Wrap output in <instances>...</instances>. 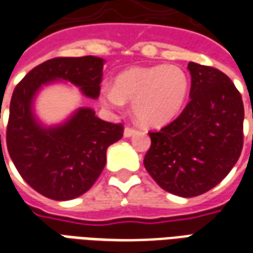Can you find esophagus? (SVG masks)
Returning <instances> with one entry per match:
<instances>
[{"mask_svg": "<svg viewBox=\"0 0 253 253\" xmlns=\"http://www.w3.org/2000/svg\"><path fill=\"white\" fill-rule=\"evenodd\" d=\"M137 128H134V127H130L127 126L126 128H125V137L128 138V137H132L134 134H137Z\"/></svg>", "mask_w": 253, "mask_h": 253, "instance_id": "1", "label": "esophagus"}]
</instances>
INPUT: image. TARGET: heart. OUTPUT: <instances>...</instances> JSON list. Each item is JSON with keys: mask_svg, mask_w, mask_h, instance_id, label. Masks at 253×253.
I'll return each mask as SVG.
<instances>
[{"mask_svg": "<svg viewBox=\"0 0 253 253\" xmlns=\"http://www.w3.org/2000/svg\"><path fill=\"white\" fill-rule=\"evenodd\" d=\"M188 92L190 78L180 66H137L119 73L114 88L101 89V101L115 110L131 101L132 114L141 125L161 127L179 115Z\"/></svg>", "mask_w": 253, "mask_h": 253, "instance_id": "1", "label": "heart"}]
</instances>
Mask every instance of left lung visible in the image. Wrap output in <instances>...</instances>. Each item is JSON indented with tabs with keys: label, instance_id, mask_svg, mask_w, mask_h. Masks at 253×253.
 I'll return each instance as SVG.
<instances>
[{
	"label": "left lung",
	"instance_id": "8db88e82",
	"mask_svg": "<svg viewBox=\"0 0 253 253\" xmlns=\"http://www.w3.org/2000/svg\"><path fill=\"white\" fill-rule=\"evenodd\" d=\"M190 103L160 131L143 165L161 188L191 198L215 187L237 163L244 104L232 80L215 67L190 62Z\"/></svg>",
	"mask_w": 253,
	"mask_h": 253
}]
</instances>
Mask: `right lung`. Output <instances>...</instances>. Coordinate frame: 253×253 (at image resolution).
<instances>
[{"label":"right lung","mask_w":253,"mask_h":253,"mask_svg":"<svg viewBox=\"0 0 253 253\" xmlns=\"http://www.w3.org/2000/svg\"><path fill=\"white\" fill-rule=\"evenodd\" d=\"M103 62L92 55L52 58L34 67L14 88L6 127L9 156L21 177L46 198L69 201L93 186L104 169L107 148L123 137V125L80 108L63 125L44 127L32 114L34 96L42 85L66 80L97 99Z\"/></svg>","instance_id":"right-lung-1"}]
</instances>
